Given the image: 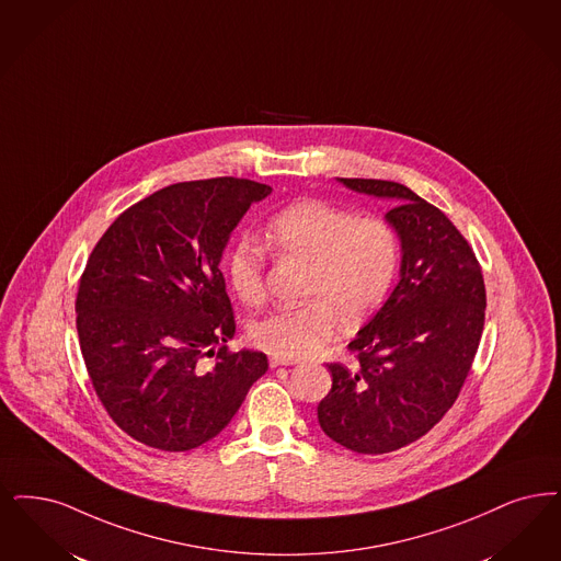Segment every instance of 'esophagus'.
Wrapping results in <instances>:
<instances>
[{
	"mask_svg": "<svg viewBox=\"0 0 561 561\" xmlns=\"http://www.w3.org/2000/svg\"><path fill=\"white\" fill-rule=\"evenodd\" d=\"M300 360L298 359H286V357H271L270 365L271 367H279V365H298Z\"/></svg>",
	"mask_w": 561,
	"mask_h": 561,
	"instance_id": "obj_1",
	"label": "esophagus"
}]
</instances>
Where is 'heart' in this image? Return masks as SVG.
<instances>
[{
    "instance_id": "obj_1",
    "label": "heart",
    "mask_w": 561,
    "mask_h": 561,
    "mask_svg": "<svg viewBox=\"0 0 561 561\" xmlns=\"http://www.w3.org/2000/svg\"><path fill=\"white\" fill-rule=\"evenodd\" d=\"M273 250L307 265L305 305L265 314L250 328L252 342L275 357L313 355L336 332L340 317L357 325L374 313L399 267V242L378 217H353L325 201L294 202L267 225ZM229 284L247 305L265 298V265L259 248L240 242L229 254Z\"/></svg>"
}]
</instances>
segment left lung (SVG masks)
<instances>
[{"instance_id": "obj_1", "label": "left lung", "mask_w": 561, "mask_h": 561, "mask_svg": "<svg viewBox=\"0 0 561 561\" xmlns=\"http://www.w3.org/2000/svg\"><path fill=\"white\" fill-rule=\"evenodd\" d=\"M392 201L386 221L401 240V279L348 344L353 367L330 363L332 390L317 407L337 445L381 455L422 438L459 397L486 309L480 263L447 215L394 181L342 180Z\"/></svg>"}]
</instances>
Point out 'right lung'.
Segmentation results:
<instances>
[{
    "instance_id": "add662e5",
    "label": "right lung",
    "mask_w": 561,
    "mask_h": 561,
    "mask_svg": "<svg viewBox=\"0 0 561 561\" xmlns=\"http://www.w3.org/2000/svg\"><path fill=\"white\" fill-rule=\"evenodd\" d=\"M270 194L236 178L175 183L129 206L93 248L75 302L79 344L98 399L137 443L201 447L267 371V355L224 346L236 319L219 263Z\"/></svg>"
}]
</instances>
